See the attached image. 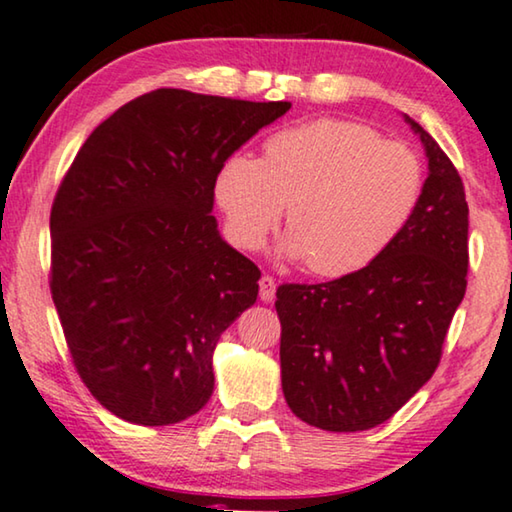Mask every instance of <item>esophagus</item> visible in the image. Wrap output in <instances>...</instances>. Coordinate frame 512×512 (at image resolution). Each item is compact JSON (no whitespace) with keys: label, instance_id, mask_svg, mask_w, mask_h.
I'll use <instances>...</instances> for the list:
<instances>
[{"label":"esophagus","instance_id":"1","mask_svg":"<svg viewBox=\"0 0 512 512\" xmlns=\"http://www.w3.org/2000/svg\"><path fill=\"white\" fill-rule=\"evenodd\" d=\"M274 293H277V281L265 274V277H261V281H258V295H261L263 302H272Z\"/></svg>","mask_w":512,"mask_h":512}]
</instances>
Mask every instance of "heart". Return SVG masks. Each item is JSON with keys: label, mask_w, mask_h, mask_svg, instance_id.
Returning a JSON list of instances; mask_svg holds the SVG:
<instances>
[{"label": "heart", "mask_w": 512, "mask_h": 512, "mask_svg": "<svg viewBox=\"0 0 512 512\" xmlns=\"http://www.w3.org/2000/svg\"><path fill=\"white\" fill-rule=\"evenodd\" d=\"M425 189L418 154L348 120H314L265 140L263 159L235 152L219 166L214 198L228 233L258 249L288 203L279 251L321 277L362 270L390 247Z\"/></svg>", "instance_id": "1"}]
</instances>
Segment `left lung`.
<instances>
[{"mask_svg": "<svg viewBox=\"0 0 512 512\" xmlns=\"http://www.w3.org/2000/svg\"><path fill=\"white\" fill-rule=\"evenodd\" d=\"M404 120L429 168L404 231L358 272L277 288L281 390L295 416L325 432H362L395 416L439 367L466 291L462 177L418 122Z\"/></svg>", "mask_w": 512, "mask_h": 512, "instance_id": "1", "label": "left lung"}]
</instances>
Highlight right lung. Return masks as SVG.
Returning <instances> with one entry per match:
<instances>
[{
  "label": "right lung",
  "mask_w": 512,
  "mask_h": 512,
  "mask_svg": "<svg viewBox=\"0 0 512 512\" xmlns=\"http://www.w3.org/2000/svg\"><path fill=\"white\" fill-rule=\"evenodd\" d=\"M288 108L157 90L73 159L50 212V291L80 379L113 416L175 425L212 397L214 348L261 279L219 235L214 177Z\"/></svg>",
  "instance_id": "add662e5"
}]
</instances>
